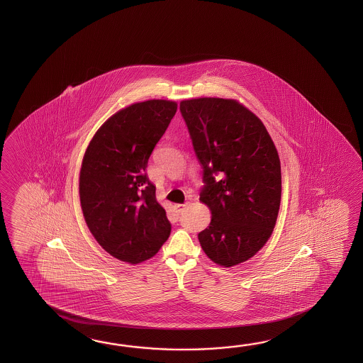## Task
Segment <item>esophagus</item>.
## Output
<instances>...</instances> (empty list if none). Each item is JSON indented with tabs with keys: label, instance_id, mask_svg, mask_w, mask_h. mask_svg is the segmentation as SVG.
Wrapping results in <instances>:
<instances>
[{
	"label": "esophagus",
	"instance_id": "esophagus-1",
	"mask_svg": "<svg viewBox=\"0 0 363 363\" xmlns=\"http://www.w3.org/2000/svg\"><path fill=\"white\" fill-rule=\"evenodd\" d=\"M185 206H186V203H178V205H175V208H177V211L180 214L184 210Z\"/></svg>",
	"mask_w": 363,
	"mask_h": 363
}]
</instances>
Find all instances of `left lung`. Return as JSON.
Returning <instances> with one entry per match:
<instances>
[{
	"label": "left lung",
	"mask_w": 363,
	"mask_h": 363,
	"mask_svg": "<svg viewBox=\"0 0 363 363\" xmlns=\"http://www.w3.org/2000/svg\"><path fill=\"white\" fill-rule=\"evenodd\" d=\"M202 166L200 201L211 211L199 233L213 262L232 267L270 239L281 199L278 150L262 121L239 101L200 97L180 102Z\"/></svg>",
	"instance_id": "8db88e82"
}]
</instances>
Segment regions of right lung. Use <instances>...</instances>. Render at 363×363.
<instances>
[{
    "label": "right lung",
    "instance_id": "add662e5",
    "mask_svg": "<svg viewBox=\"0 0 363 363\" xmlns=\"http://www.w3.org/2000/svg\"><path fill=\"white\" fill-rule=\"evenodd\" d=\"M177 108L175 101L132 104L110 116L85 150L79 177L85 223L119 261L144 262L170 236V222L145 170Z\"/></svg>",
    "mask_w": 363,
    "mask_h": 363
}]
</instances>
